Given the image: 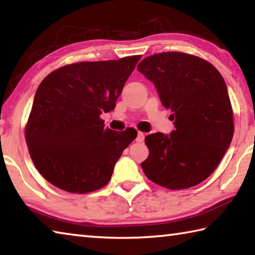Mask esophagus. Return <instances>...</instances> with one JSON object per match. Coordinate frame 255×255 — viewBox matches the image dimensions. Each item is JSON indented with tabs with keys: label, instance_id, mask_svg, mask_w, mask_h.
<instances>
[{
	"label": "esophagus",
	"instance_id": "obj_1",
	"mask_svg": "<svg viewBox=\"0 0 255 255\" xmlns=\"http://www.w3.org/2000/svg\"><path fill=\"white\" fill-rule=\"evenodd\" d=\"M144 138H145L144 132L138 131V133H137V138H136V141H138V143H141V141H144Z\"/></svg>",
	"mask_w": 255,
	"mask_h": 255
}]
</instances>
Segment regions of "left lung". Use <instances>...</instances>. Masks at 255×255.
<instances>
[{
	"label": "left lung",
	"instance_id": "8db88e82",
	"mask_svg": "<svg viewBox=\"0 0 255 255\" xmlns=\"http://www.w3.org/2000/svg\"><path fill=\"white\" fill-rule=\"evenodd\" d=\"M137 70L156 86L175 127L170 136L145 137L149 154L141 169L166 189L195 187L216 170L234 135L225 81L209 62L181 51L148 56Z\"/></svg>",
	"mask_w": 255,
	"mask_h": 255
}]
</instances>
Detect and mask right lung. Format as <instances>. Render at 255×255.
Listing matches in <instances>:
<instances>
[{
    "label": "right lung",
    "instance_id": "add662e5",
    "mask_svg": "<svg viewBox=\"0 0 255 255\" xmlns=\"http://www.w3.org/2000/svg\"><path fill=\"white\" fill-rule=\"evenodd\" d=\"M140 57L68 64L42 80L24 136L34 166L49 183L83 195L109 182L137 131L105 128L100 116L115 109Z\"/></svg>",
    "mask_w": 255,
    "mask_h": 255
}]
</instances>
